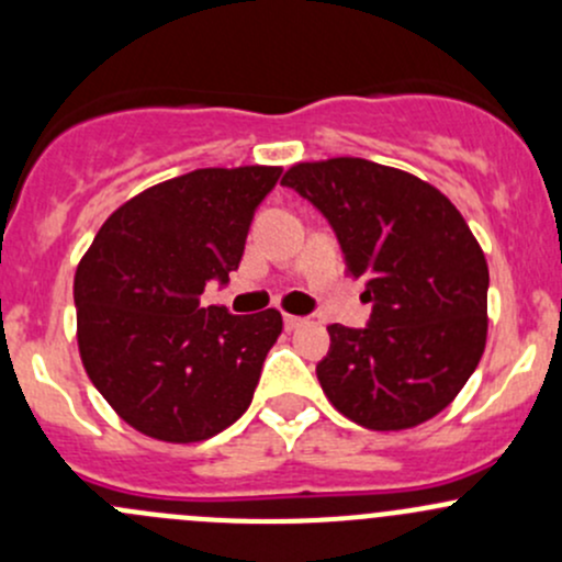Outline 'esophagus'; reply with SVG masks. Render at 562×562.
<instances>
[{"instance_id": "1", "label": "esophagus", "mask_w": 562, "mask_h": 562, "mask_svg": "<svg viewBox=\"0 0 562 562\" xmlns=\"http://www.w3.org/2000/svg\"><path fill=\"white\" fill-rule=\"evenodd\" d=\"M285 321V328L288 331H296V328H302L304 323H307V317H299V315H285L282 317Z\"/></svg>"}]
</instances>
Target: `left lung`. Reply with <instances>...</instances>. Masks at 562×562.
<instances>
[{
  "label": "left lung",
  "instance_id": "left-lung-1",
  "mask_svg": "<svg viewBox=\"0 0 562 562\" xmlns=\"http://www.w3.org/2000/svg\"><path fill=\"white\" fill-rule=\"evenodd\" d=\"M331 225L364 280V328L328 326L315 372L342 416L407 429L438 416L479 367L490 269L454 203L416 176L361 157L299 162L282 176Z\"/></svg>",
  "mask_w": 562,
  "mask_h": 562
}]
</instances>
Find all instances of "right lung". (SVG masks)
<instances>
[{
  "mask_svg": "<svg viewBox=\"0 0 562 562\" xmlns=\"http://www.w3.org/2000/svg\"><path fill=\"white\" fill-rule=\"evenodd\" d=\"M282 168H201L105 220L76 271L78 348L108 405L138 432L198 443L252 402L282 315H231L201 293L239 269Z\"/></svg>",
  "mask_w": 562,
  "mask_h": 562,
  "instance_id": "obj_1",
  "label": "right lung"
}]
</instances>
